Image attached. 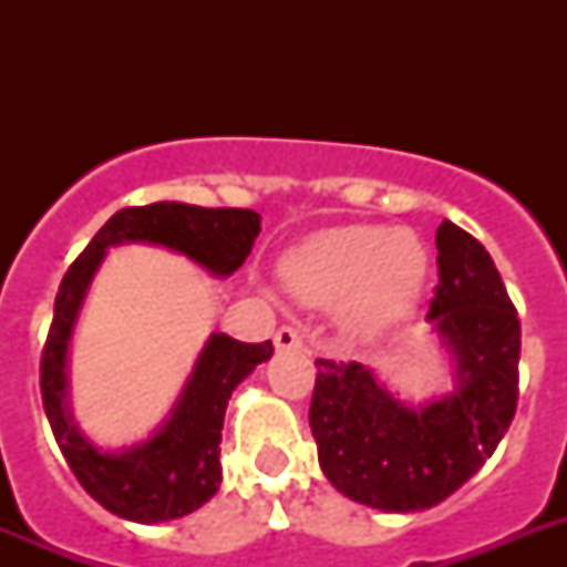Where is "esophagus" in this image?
<instances>
[{"instance_id":"esophagus-1","label":"esophagus","mask_w":567,"mask_h":567,"mask_svg":"<svg viewBox=\"0 0 567 567\" xmlns=\"http://www.w3.org/2000/svg\"><path fill=\"white\" fill-rule=\"evenodd\" d=\"M274 344L279 353H288V350H302V336L293 327H279L274 336Z\"/></svg>"}]
</instances>
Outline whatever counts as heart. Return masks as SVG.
<instances>
[{"label":"heart","instance_id":"1","mask_svg":"<svg viewBox=\"0 0 567 567\" xmlns=\"http://www.w3.org/2000/svg\"><path fill=\"white\" fill-rule=\"evenodd\" d=\"M288 291L306 306H336L355 338H379L421 306L430 256L409 229L336 226L315 231L282 258Z\"/></svg>","mask_w":567,"mask_h":567}]
</instances>
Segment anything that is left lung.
Instances as JSON below:
<instances>
[{
  "label": "left lung",
  "mask_w": 567,
  "mask_h": 567,
  "mask_svg": "<svg viewBox=\"0 0 567 567\" xmlns=\"http://www.w3.org/2000/svg\"><path fill=\"white\" fill-rule=\"evenodd\" d=\"M439 288L426 320L453 362V391L405 403L359 362L318 359L309 426L323 474L350 501L421 512L462 488L518 405L520 320L492 256L456 223L435 231Z\"/></svg>",
  "instance_id": "1"
}]
</instances>
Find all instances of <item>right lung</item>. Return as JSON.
Wrapping results in <instances>:
<instances>
[{"label": "right lung", "instance_id": "right-lung-1", "mask_svg": "<svg viewBox=\"0 0 567 567\" xmlns=\"http://www.w3.org/2000/svg\"><path fill=\"white\" fill-rule=\"evenodd\" d=\"M261 231V217L249 208H199L188 203H153L123 208L102 226L61 279L55 318L40 362V394L49 426L66 465L93 501L135 524L190 515L220 488V430L231 391L274 355V344H244L214 332L199 350L188 382L171 414L150 439L132 447L105 450L93 444L70 409V341L87 300L91 282L111 247L153 244L167 247L217 279L247 261Z\"/></svg>", "mask_w": 567, "mask_h": 567}]
</instances>
